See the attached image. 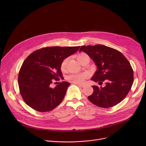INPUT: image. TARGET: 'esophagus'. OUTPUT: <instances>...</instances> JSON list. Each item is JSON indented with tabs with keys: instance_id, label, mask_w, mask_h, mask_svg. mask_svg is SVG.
I'll use <instances>...</instances> for the list:
<instances>
[{
	"instance_id": "esophagus-1",
	"label": "esophagus",
	"mask_w": 146,
	"mask_h": 146,
	"mask_svg": "<svg viewBox=\"0 0 146 146\" xmlns=\"http://www.w3.org/2000/svg\"><path fill=\"white\" fill-rule=\"evenodd\" d=\"M77 85L78 86L80 87H82V88L85 87V84H77Z\"/></svg>"
}]
</instances>
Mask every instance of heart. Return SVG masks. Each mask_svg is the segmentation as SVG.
I'll return each mask as SVG.
<instances>
[{"instance_id": "b5f03b06", "label": "heart", "mask_w": 146, "mask_h": 146, "mask_svg": "<svg viewBox=\"0 0 146 146\" xmlns=\"http://www.w3.org/2000/svg\"><path fill=\"white\" fill-rule=\"evenodd\" d=\"M87 55L86 54L82 53L79 54L77 56V60L79 62H81V60L84 58ZM69 60V58H67L65 59L63 61H62L60 68L62 70H65L67 67L68 65V62ZM87 77V74L84 73H77V74H73L68 76V79L69 81L75 83V84H81V83H83L84 82L86 78Z\"/></svg>"}]
</instances>
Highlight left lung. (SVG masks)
Returning <instances> with one entry per match:
<instances>
[{"label": "left lung", "mask_w": 146, "mask_h": 146, "mask_svg": "<svg viewBox=\"0 0 146 146\" xmlns=\"http://www.w3.org/2000/svg\"><path fill=\"white\" fill-rule=\"evenodd\" d=\"M86 52L94 61L97 70L91 80L106 86H93V94L88 97L95 105L113 107L126 97L133 82V71L127 59L119 51L101 44L82 46L79 52Z\"/></svg>", "instance_id": "1"}]
</instances>
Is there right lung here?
<instances>
[{"mask_svg": "<svg viewBox=\"0 0 146 146\" xmlns=\"http://www.w3.org/2000/svg\"><path fill=\"white\" fill-rule=\"evenodd\" d=\"M80 46L51 47L34 51L23 62L18 74L20 94L27 105L40 112L50 111L63 100L70 83L54 81L62 77V61L76 53Z\"/></svg>", "mask_w": 146, "mask_h": 146, "instance_id": "right-lung-1", "label": "right lung"}]
</instances>
